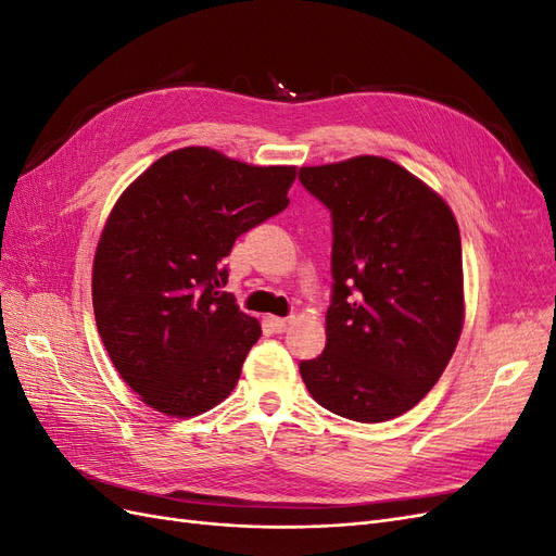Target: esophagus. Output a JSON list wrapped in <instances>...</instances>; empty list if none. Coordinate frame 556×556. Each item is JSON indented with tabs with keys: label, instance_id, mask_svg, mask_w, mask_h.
<instances>
[{
	"label": "esophagus",
	"instance_id": "obj_1",
	"mask_svg": "<svg viewBox=\"0 0 556 556\" xmlns=\"http://www.w3.org/2000/svg\"><path fill=\"white\" fill-rule=\"evenodd\" d=\"M290 323H292V319H290V317H268V325H271V329H274L276 333H282V331H288Z\"/></svg>",
	"mask_w": 556,
	"mask_h": 556
}]
</instances>
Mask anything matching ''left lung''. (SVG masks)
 Wrapping results in <instances>:
<instances>
[{
	"label": "left lung",
	"mask_w": 556,
	"mask_h": 556,
	"mask_svg": "<svg viewBox=\"0 0 556 556\" xmlns=\"http://www.w3.org/2000/svg\"><path fill=\"white\" fill-rule=\"evenodd\" d=\"M331 213V304L323 355L299 364L319 406L384 422L427 396L464 325L459 227L445 201L374 155L301 166Z\"/></svg>",
	"instance_id": "obj_1"
}]
</instances>
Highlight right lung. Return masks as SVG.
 I'll list each match as a JSON object with an SVG mask.
<instances>
[{"mask_svg": "<svg viewBox=\"0 0 556 556\" xmlns=\"http://www.w3.org/2000/svg\"><path fill=\"white\" fill-rule=\"evenodd\" d=\"M294 166L211 148L160 157L113 206L92 268L97 331L150 408L192 417L225 401L262 327L223 292L233 241L288 208Z\"/></svg>", "mask_w": 556, "mask_h": 556, "instance_id": "1", "label": "right lung"}]
</instances>
